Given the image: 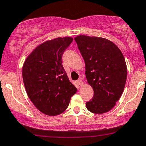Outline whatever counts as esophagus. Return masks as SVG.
Here are the masks:
<instances>
[{
  "instance_id": "esophagus-1",
  "label": "esophagus",
  "mask_w": 146,
  "mask_h": 146,
  "mask_svg": "<svg viewBox=\"0 0 146 146\" xmlns=\"http://www.w3.org/2000/svg\"><path fill=\"white\" fill-rule=\"evenodd\" d=\"M78 85H79L80 87L83 86V85H84V83H83V80H82L81 79H79V80H78Z\"/></svg>"
}]
</instances>
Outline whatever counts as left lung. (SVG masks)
Here are the masks:
<instances>
[{"label":"left lung","instance_id":"8db88e82","mask_svg":"<svg viewBox=\"0 0 146 146\" xmlns=\"http://www.w3.org/2000/svg\"><path fill=\"white\" fill-rule=\"evenodd\" d=\"M85 64L87 83L94 95L87 110L102 114L115 107L124 92L127 66L121 51L104 37L78 35L74 38Z\"/></svg>","mask_w":146,"mask_h":146}]
</instances>
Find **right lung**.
<instances>
[{"instance_id": "right-lung-1", "label": "right lung", "mask_w": 146, "mask_h": 146, "mask_svg": "<svg viewBox=\"0 0 146 146\" xmlns=\"http://www.w3.org/2000/svg\"><path fill=\"white\" fill-rule=\"evenodd\" d=\"M71 37H56L37 46L22 66L26 92L39 111L55 116L66 110L77 89L70 81L61 56L72 42Z\"/></svg>"}]
</instances>
